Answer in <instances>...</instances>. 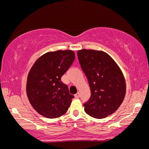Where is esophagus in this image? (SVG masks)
Masks as SVG:
<instances>
[{
	"mask_svg": "<svg viewBox=\"0 0 149 149\" xmlns=\"http://www.w3.org/2000/svg\"><path fill=\"white\" fill-rule=\"evenodd\" d=\"M79 95H80V94H79V92H78V93H77L76 94L74 95V97H76V98H78V97H79Z\"/></svg>",
	"mask_w": 149,
	"mask_h": 149,
	"instance_id": "esophagus-1",
	"label": "esophagus"
}]
</instances>
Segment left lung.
<instances>
[{"label":"left lung","instance_id":"obj_1","mask_svg":"<svg viewBox=\"0 0 149 149\" xmlns=\"http://www.w3.org/2000/svg\"><path fill=\"white\" fill-rule=\"evenodd\" d=\"M81 69L91 90L85 111L96 119L107 117L117 110L125 95V81L121 69L110 56L102 51L81 49L77 52Z\"/></svg>","mask_w":149,"mask_h":149}]
</instances>
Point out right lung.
I'll list each match as a JSON object with an SVG mask.
<instances>
[{"label":"right lung","instance_id":"1","mask_svg":"<svg viewBox=\"0 0 149 149\" xmlns=\"http://www.w3.org/2000/svg\"><path fill=\"white\" fill-rule=\"evenodd\" d=\"M75 59L71 50L48 52L36 61L28 75L26 93L32 107L54 119L66 113L74 95L61 81Z\"/></svg>","mask_w":149,"mask_h":149}]
</instances>
